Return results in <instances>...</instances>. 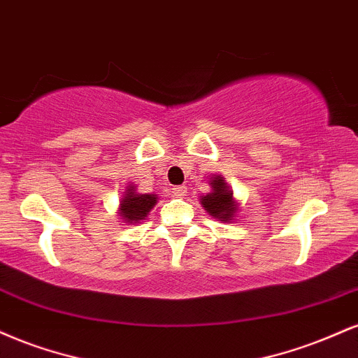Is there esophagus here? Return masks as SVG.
Returning a JSON list of instances; mask_svg holds the SVG:
<instances>
[{
    "label": "esophagus",
    "instance_id": "esophagus-1",
    "mask_svg": "<svg viewBox=\"0 0 358 358\" xmlns=\"http://www.w3.org/2000/svg\"><path fill=\"white\" fill-rule=\"evenodd\" d=\"M172 192H174L176 197H182V196H186L187 187L186 186H176L174 189H172Z\"/></svg>",
    "mask_w": 358,
    "mask_h": 358
}]
</instances>
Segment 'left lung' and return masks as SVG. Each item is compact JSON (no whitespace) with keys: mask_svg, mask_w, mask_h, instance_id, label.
<instances>
[{"mask_svg":"<svg viewBox=\"0 0 358 358\" xmlns=\"http://www.w3.org/2000/svg\"><path fill=\"white\" fill-rule=\"evenodd\" d=\"M209 186H211V192L199 197L204 211L217 221L233 222L239 211V204L234 199L229 184L222 176L213 174V178H209Z\"/></svg>","mask_w":358,"mask_h":358,"instance_id":"8db88e82","label":"left lung"}]
</instances>
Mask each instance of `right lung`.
I'll return each mask as SVG.
<instances>
[{
	"mask_svg": "<svg viewBox=\"0 0 358 358\" xmlns=\"http://www.w3.org/2000/svg\"><path fill=\"white\" fill-rule=\"evenodd\" d=\"M157 194H138L134 184L125 187V192L120 197L119 216L125 224H137L145 220L147 214L152 211L157 204Z\"/></svg>",
	"mask_w": 358,
	"mask_h": 358,
	"instance_id": "obj_1",
	"label": "right lung"
}]
</instances>
